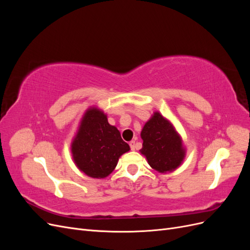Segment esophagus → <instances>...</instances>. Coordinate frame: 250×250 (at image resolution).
I'll use <instances>...</instances> for the list:
<instances>
[{
	"instance_id": "34e87169",
	"label": "esophagus",
	"mask_w": 250,
	"mask_h": 250,
	"mask_svg": "<svg viewBox=\"0 0 250 250\" xmlns=\"http://www.w3.org/2000/svg\"><path fill=\"white\" fill-rule=\"evenodd\" d=\"M129 146H130V148H131L132 151L135 150V142H134V141H131V142L129 143Z\"/></svg>"
}]
</instances>
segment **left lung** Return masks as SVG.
I'll use <instances>...</instances> for the list:
<instances>
[{"label": "left lung", "instance_id": "1", "mask_svg": "<svg viewBox=\"0 0 250 250\" xmlns=\"http://www.w3.org/2000/svg\"><path fill=\"white\" fill-rule=\"evenodd\" d=\"M141 138L143 147L140 152L155 171L172 172L183 164L187 152L183 139L171 121L160 111H154L144 125Z\"/></svg>", "mask_w": 250, "mask_h": 250}]
</instances>
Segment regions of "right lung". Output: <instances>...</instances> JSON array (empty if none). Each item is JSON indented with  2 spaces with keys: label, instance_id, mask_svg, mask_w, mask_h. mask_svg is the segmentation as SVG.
<instances>
[{
  "label": "right lung",
  "instance_id": "1",
  "mask_svg": "<svg viewBox=\"0 0 250 250\" xmlns=\"http://www.w3.org/2000/svg\"><path fill=\"white\" fill-rule=\"evenodd\" d=\"M130 150L116 126L108 123L106 113L88 107L80 120L71 143L74 164L92 178H105L115 170L121 155Z\"/></svg>",
  "mask_w": 250,
  "mask_h": 250
}]
</instances>
